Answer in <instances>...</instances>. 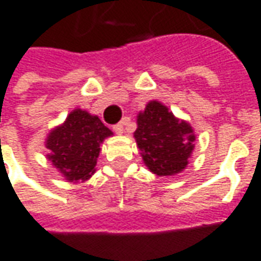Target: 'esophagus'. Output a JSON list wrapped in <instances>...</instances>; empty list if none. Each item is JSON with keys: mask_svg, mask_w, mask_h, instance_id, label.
<instances>
[{"mask_svg": "<svg viewBox=\"0 0 261 261\" xmlns=\"http://www.w3.org/2000/svg\"><path fill=\"white\" fill-rule=\"evenodd\" d=\"M113 130L114 133H117V134H123V131H124V124H123V123H117V124L113 125Z\"/></svg>", "mask_w": 261, "mask_h": 261, "instance_id": "obj_1", "label": "esophagus"}]
</instances>
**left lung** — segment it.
<instances>
[{"label": "left lung", "instance_id": "1", "mask_svg": "<svg viewBox=\"0 0 261 261\" xmlns=\"http://www.w3.org/2000/svg\"><path fill=\"white\" fill-rule=\"evenodd\" d=\"M134 137L141 156L151 172L172 176L186 168L194 148V133L189 123L180 121L162 103L152 100L138 114Z\"/></svg>", "mask_w": 261, "mask_h": 261}]
</instances>
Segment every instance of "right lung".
Masks as SVG:
<instances>
[{"label":"right lung","instance_id":"right-lung-1","mask_svg":"<svg viewBox=\"0 0 261 261\" xmlns=\"http://www.w3.org/2000/svg\"><path fill=\"white\" fill-rule=\"evenodd\" d=\"M109 136H112V131L97 116L75 109L64 124L47 137L46 147L50 149L47 158L67 180H85L95 172L99 147Z\"/></svg>","mask_w":261,"mask_h":261}]
</instances>
